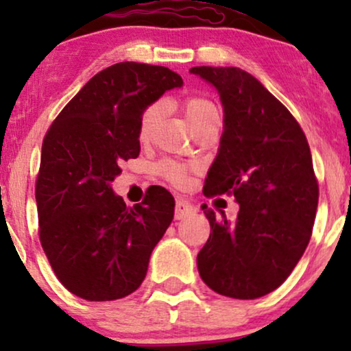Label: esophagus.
<instances>
[{
	"label": "esophagus",
	"mask_w": 351,
	"mask_h": 351,
	"mask_svg": "<svg viewBox=\"0 0 351 351\" xmlns=\"http://www.w3.org/2000/svg\"><path fill=\"white\" fill-rule=\"evenodd\" d=\"M196 211V208L189 203L188 199L184 198H176V204H175V217L176 219H183V217H188L189 215Z\"/></svg>",
	"instance_id": "obj_1"
}]
</instances>
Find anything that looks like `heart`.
Segmentation results:
<instances>
[{
	"label": "heart",
	"mask_w": 351,
	"mask_h": 351,
	"mask_svg": "<svg viewBox=\"0 0 351 351\" xmlns=\"http://www.w3.org/2000/svg\"><path fill=\"white\" fill-rule=\"evenodd\" d=\"M181 108H183L184 117H186L188 122L191 123V127L195 130L203 127L204 123L213 122V120H219V108H217V106L211 99L204 97V95H189V97L183 99L181 100ZM160 112H162L160 104H152V106H148L142 112V117H140L138 122V138L142 142L150 140L153 128H155L156 122H158ZM155 171L162 178L170 181V183L181 186L186 181L189 167L188 165L173 162V160H162L155 167Z\"/></svg>",
	"instance_id": "1"
}]
</instances>
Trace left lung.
I'll return each mask as SVG.
<instances>
[{
    "label": "left lung",
    "mask_w": 351,
    "mask_h": 351,
    "mask_svg": "<svg viewBox=\"0 0 351 351\" xmlns=\"http://www.w3.org/2000/svg\"><path fill=\"white\" fill-rule=\"evenodd\" d=\"M224 107L219 152L203 195L234 196V221L203 204L211 234L198 254L209 289L232 299L276 291L305 252L318 204V181L304 130L284 104L239 67H193Z\"/></svg>",
    "instance_id": "obj_1"
}]
</instances>
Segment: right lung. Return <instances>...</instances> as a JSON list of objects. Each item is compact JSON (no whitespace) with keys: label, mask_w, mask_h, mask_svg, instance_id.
<instances>
[{"label":"right lung","mask_w":351,"mask_h":351,"mask_svg":"<svg viewBox=\"0 0 351 351\" xmlns=\"http://www.w3.org/2000/svg\"><path fill=\"white\" fill-rule=\"evenodd\" d=\"M183 79L163 66L119 62L95 74L43 140L36 180L39 241L67 291L92 302L135 292L171 224L175 199L148 188L127 206L110 183L140 153L142 112Z\"/></svg>","instance_id":"add662e5"}]
</instances>
